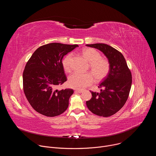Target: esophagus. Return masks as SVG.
Returning a JSON list of instances; mask_svg holds the SVG:
<instances>
[{
  "label": "esophagus",
  "instance_id": "obj_1",
  "mask_svg": "<svg viewBox=\"0 0 156 156\" xmlns=\"http://www.w3.org/2000/svg\"><path fill=\"white\" fill-rule=\"evenodd\" d=\"M75 93H83V90H75Z\"/></svg>",
  "mask_w": 156,
  "mask_h": 156
}]
</instances>
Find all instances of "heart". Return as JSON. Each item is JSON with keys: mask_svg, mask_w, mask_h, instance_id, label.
I'll return each instance as SVG.
<instances>
[{"mask_svg": "<svg viewBox=\"0 0 156 156\" xmlns=\"http://www.w3.org/2000/svg\"><path fill=\"white\" fill-rule=\"evenodd\" d=\"M82 54L84 58L90 62V69L98 80L104 78L110 71L109 62L105 58L101 57L100 53L94 49L86 48L83 49ZM72 55H66L62 61L63 67L66 72L70 70V62ZM94 81V77L91 73H82L75 72L69 77L68 80L69 86L77 90H82L90 85Z\"/></svg>", "mask_w": 156, "mask_h": 156, "instance_id": "b5f03b06", "label": "heart"}]
</instances>
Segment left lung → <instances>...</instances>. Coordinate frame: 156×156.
Here are the masks:
<instances>
[{"instance_id": "left-lung-1", "label": "left lung", "mask_w": 156, "mask_h": 156, "mask_svg": "<svg viewBox=\"0 0 156 156\" xmlns=\"http://www.w3.org/2000/svg\"><path fill=\"white\" fill-rule=\"evenodd\" d=\"M86 46L99 49L107 57L110 63L107 76L98 86L100 93L91 92L92 98L86 101L91 112L107 117L120 110L126 102L132 83V76L122 54L105 44H86Z\"/></svg>"}]
</instances>
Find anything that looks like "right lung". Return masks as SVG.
Returning a JSON list of instances; mask_svg holds the SVG:
<instances>
[{"mask_svg": "<svg viewBox=\"0 0 156 156\" xmlns=\"http://www.w3.org/2000/svg\"><path fill=\"white\" fill-rule=\"evenodd\" d=\"M78 47L61 43H50L37 48L27 62L23 73V91L32 107L47 117H55L67 109L72 89L60 91L56 87L67 80L62 58Z\"/></svg>", "mask_w": 156, "mask_h": 156, "instance_id": "right-lung-1", "label": "right lung"}]
</instances>
